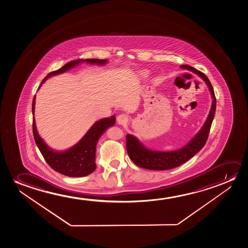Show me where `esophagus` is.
Listing matches in <instances>:
<instances>
[{"instance_id":"34e87169","label":"esophagus","mask_w":248,"mask_h":248,"mask_svg":"<svg viewBox=\"0 0 248 248\" xmlns=\"http://www.w3.org/2000/svg\"><path fill=\"white\" fill-rule=\"evenodd\" d=\"M117 121L120 125H126L128 123V117L124 114H120L117 118Z\"/></svg>"}]
</instances>
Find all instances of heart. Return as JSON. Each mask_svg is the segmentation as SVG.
<instances>
[{
    "mask_svg": "<svg viewBox=\"0 0 248 248\" xmlns=\"http://www.w3.org/2000/svg\"><path fill=\"white\" fill-rule=\"evenodd\" d=\"M146 76H147V73H146V72L140 74V77H141V78H146Z\"/></svg>",
    "mask_w": 248,
    "mask_h": 248,
    "instance_id": "b5f03b06",
    "label": "heart"
}]
</instances>
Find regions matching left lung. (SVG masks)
Here are the masks:
<instances>
[{"mask_svg": "<svg viewBox=\"0 0 248 248\" xmlns=\"http://www.w3.org/2000/svg\"><path fill=\"white\" fill-rule=\"evenodd\" d=\"M180 68L197 74L206 83L213 100L210 112L202 129L197 133V135L186 146L174 151L161 152L149 149L144 146L137 137L128 134L126 136V147L129 157L132 160L133 163L143 169L168 170L176 168L187 162L194 155H196L205 146L207 141L216 110V97L214 95V89L209 79L202 72L198 71L197 69L189 65H181Z\"/></svg>", "mask_w": 248, "mask_h": 248, "instance_id": "obj_1", "label": "left lung"}]
</instances>
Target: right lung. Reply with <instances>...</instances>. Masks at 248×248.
Here are the masks:
<instances>
[{"label":"right lung","instance_id":"obj_1","mask_svg":"<svg viewBox=\"0 0 248 248\" xmlns=\"http://www.w3.org/2000/svg\"><path fill=\"white\" fill-rule=\"evenodd\" d=\"M82 62H86L88 64H96L103 66L108 62L106 59H78L75 61L69 62L60 69L51 72L48 74L41 82L39 89L42 84H44L47 78H51L55 75H61L74 68ZM38 89V90H39ZM34 105H35V95L32 103V112L34 113ZM116 117L111 116L110 118H104L99 119L98 121L90 128L85 133V136L68 149L64 151H56L47 146L44 140L38 134L35 120L33 117V134L34 140L40 150L42 156H44L46 163L50 165L51 169L58 173L68 177H83L92 173L96 168L95 165V151L96 144L106 130L115 124Z\"/></svg>","mask_w":248,"mask_h":248}]
</instances>
